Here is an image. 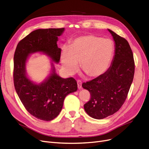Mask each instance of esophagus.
<instances>
[{"mask_svg":"<svg viewBox=\"0 0 149 149\" xmlns=\"http://www.w3.org/2000/svg\"><path fill=\"white\" fill-rule=\"evenodd\" d=\"M82 83H81V81L79 80H77V86H78V88H79V89H81L82 88Z\"/></svg>","mask_w":149,"mask_h":149,"instance_id":"1","label":"esophagus"}]
</instances>
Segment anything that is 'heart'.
<instances>
[{"label": "heart", "mask_w": 149, "mask_h": 149, "mask_svg": "<svg viewBox=\"0 0 149 149\" xmlns=\"http://www.w3.org/2000/svg\"><path fill=\"white\" fill-rule=\"evenodd\" d=\"M115 44L109 38L89 34L75 38L61 52V64L66 71L73 74L81 63L83 71L91 78L104 75L114 56Z\"/></svg>", "instance_id": "obj_1"}]
</instances>
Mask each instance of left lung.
<instances>
[{
  "label": "left lung",
  "instance_id": "8db88e82",
  "mask_svg": "<svg viewBox=\"0 0 149 149\" xmlns=\"http://www.w3.org/2000/svg\"><path fill=\"white\" fill-rule=\"evenodd\" d=\"M115 43V55L106 72L82 84L91 94L84 105L92 118L101 120L118 111L126 100L135 72L134 55L128 42L111 29Z\"/></svg>",
  "mask_w": 149,
  "mask_h": 149
}]
</instances>
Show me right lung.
<instances>
[{
	"instance_id": "1",
	"label": "right lung",
	"mask_w": 149,
	"mask_h": 149,
	"mask_svg": "<svg viewBox=\"0 0 149 149\" xmlns=\"http://www.w3.org/2000/svg\"><path fill=\"white\" fill-rule=\"evenodd\" d=\"M65 28L36 29L21 40L14 56V84L17 95L26 111L36 118L51 121L59 115L65 97L77 90V83L72 77L63 79L52 72L42 83L36 84L26 75V63L29 55L40 52L58 63L61 49L57 42Z\"/></svg>"
}]
</instances>
